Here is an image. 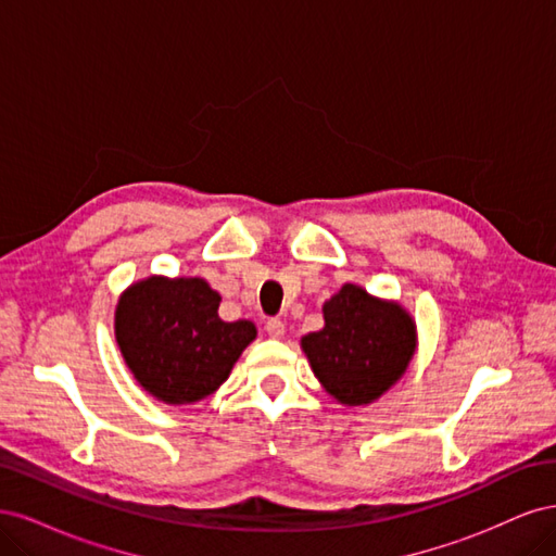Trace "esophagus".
<instances>
[{"label":"esophagus","instance_id":"esophagus-1","mask_svg":"<svg viewBox=\"0 0 556 556\" xmlns=\"http://www.w3.org/2000/svg\"><path fill=\"white\" fill-rule=\"evenodd\" d=\"M264 329H266L268 336H271V339H282V336H285V325H282V319H278V317L268 319Z\"/></svg>","mask_w":556,"mask_h":556}]
</instances>
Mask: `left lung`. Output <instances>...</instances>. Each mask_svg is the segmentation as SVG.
Instances as JSON below:
<instances>
[{
    "label": "left lung",
    "mask_w": 556,
    "mask_h": 556,
    "mask_svg": "<svg viewBox=\"0 0 556 556\" xmlns=\"http://www.w3.org/2000/svg\"><path fill=\"white\" fill-rule=\"evenodd\" d=\"M323 317V329L301 336V350L341 406H368L406 376L417 350V325L399 301L345 282L325 301Z\"/></svg>",
    "instance_id": "obj_1"
}]
</instances>
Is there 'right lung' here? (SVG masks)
<instances>
[{
  "instance_id": "1",
  "label": "right lung",
  "mask_w": 556,
  "mask_h": 556,
  "mask_svg": "<svg viewBox=\"0 0 556 556\" xmlns=\"http://www.w3.org/2000/svg\"><path fill=\"white\" fill-rule=\"evenodd\" d=\"M223 296L204 278L148 276L115 306V341L143 390L169 406L217 392L241 352L257 339L250 319L225 323Z\"/></svg>"
}]
</instances>
